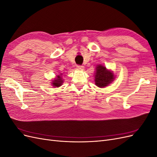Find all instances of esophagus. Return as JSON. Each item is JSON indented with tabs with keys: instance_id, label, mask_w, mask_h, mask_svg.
Returning <instances> with one entry per match:
<instances>
[{
	"instance_id": "esophagus-1",
	"label": "esophagus",
	"mask_w": 157,
	"mask_h": 157,
	"mask_svg": "<svg viewBox=\"0 0 157 157\" xmlns=\"http://www.w3.org/2000/svg\"><path fill=\"white\" fill-rule=\"evenodd\" d=\"M77 68L78 69H80V70H82V69H84V66L78 65L77 66Z\"/></svg>"
}]
</instances>
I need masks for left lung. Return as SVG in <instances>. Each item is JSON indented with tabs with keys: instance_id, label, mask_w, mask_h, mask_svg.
Masks as SVG:
<instances>
[{
	"instance_id": "8db88e82",
	"label": "left lung",
	"mask_w": 157,
	"mask_h": 157,
	"mask_svg": "<svg viewBox=\"0 0 157 157\" xmlns=\"http://www.w3.org/2000/svg\"><path fill=\"white\" fill-rule=\"evenodd\" d=\"M114 79L112 72L106 69L105 67L100 65L96 67V73L95 75V83L99 88L108 86Z\"/></svg>"
}]
</instances>
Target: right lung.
Here are the masks:
<instances>
[{"mask_svg":"<svg viewBox=\"0 0 157 157\" xmlns=\"http://www.w3.org/2000/svg\"><path fill=\"white\" fill-rule=\"evenodd\" d=\"M53 82V83H52V85H53L54 86L59 87V86H61V84H62V82H63L62 78H61V77H60L59 75H58V77H57V78L54 80L53 82Z\"/></svg>","mask_w":157,"mask_h":157,"instance_id":"1","label":"right lung"}]
</instances>
